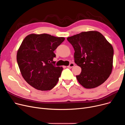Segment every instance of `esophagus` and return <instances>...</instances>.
I'll return each mask as SVG.
<instances>
[{"instance_id":"obj_1","label":"esophagus","mask_w":125,"mask_h":125,"mask_svg":"<svg viewBox=\"0 0 125 125\" xmlns=\"http://www.w3.org/2000/svg\"><path fill=\"white\" fill-rule=\"evenodd\" d=\"M74 63H71L70 64H69V65H68V66H67V67L68 68H72V67H73L74 66Z\"/></svg>"}]
</instances>
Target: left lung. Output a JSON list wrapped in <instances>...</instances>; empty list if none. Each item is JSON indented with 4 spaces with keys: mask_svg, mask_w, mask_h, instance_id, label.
I'll list each match as a JSON object with an SVG mask.
<instances>
[{
    "mask_svg": "<svg viewBox=\"0 0 125 125\" xmlns=\"http://www.w3.org/2000/svg\"><path fill=\"white\" fill-rule=\"evenodd\" d=\"M67 39L74 50V62L82 68L80 74L76 75L78 82L86 89L102 84L113 69L114 49L111 44L96 31L82 32Z\"/></svg>",
    "mask_w": 125,
    "mask_h": 125,
    "instance_id": "left-lung-1",
    "label": "left lung"
}]
</instances>
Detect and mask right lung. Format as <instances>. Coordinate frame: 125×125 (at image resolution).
<instances>
[{
    "label": "right lung",
    "instance_id": "right-lung-1",
    "mask_svg": "<svg viewBox=\"0 0 125 125\" xmlns=\"http://www.w3.org/2000/svg\"><path fill=\"white\" fill-rule=\"evenodd\" d=\"M64 37L48 34H31L22 42L17 54L18 66L24 79L41 91L51 90L57 83L63 68L53 61L54 51Z\"/></svg>",
    "mask_w": 125,
    "mask_h": 125
}]
</instances>
